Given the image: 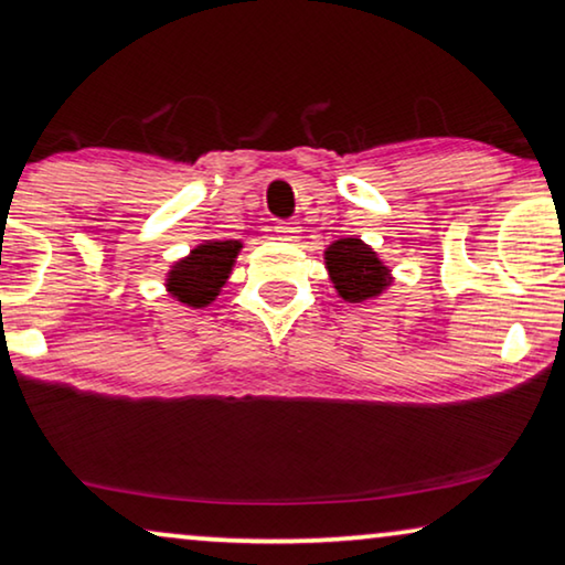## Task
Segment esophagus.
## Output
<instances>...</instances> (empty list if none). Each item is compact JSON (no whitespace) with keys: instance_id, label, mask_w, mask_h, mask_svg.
Instances as JSON below:
<instances>
[{"instance_id":"esophagus-1","label":"esophagus","mask_w":565,"mask_h":565,"mask_svg":"<svg viewBox=\"0 0 565 565\" xmlns=\"http://www.w3.org/2000/svg\"><path fill=\"white\" fill-rule=\"evenodd\" d=\"M275 231H277V238H280V242H298V238H300V226H298V223L280 221L275 226Z\"/></svg>"}]
</instances>
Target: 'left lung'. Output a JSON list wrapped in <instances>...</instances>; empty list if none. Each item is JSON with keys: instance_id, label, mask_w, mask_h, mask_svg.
Returning <instances> with one entry per match:
<instances>
[{"instance_id": "obj_1", "label": "left lung", "mask_w": 565, "mask_h": 565, "mask_svg": "<svg viewBox=\"0 0 565 565\" xmlns=\"http://www.w3.org/2000/svg\"><path fill=\"white\" fill-rule=\"evenodd\" d=\"M329 280L347 303H365L391 285V269L362 238H339L323 252Z\"/></svg>"}]
</instances>
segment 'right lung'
I'll list each match as a JSON object with an SVG mask.
<instances>
[{"mask_svg":"<svg viewBox=\"0 0 565 565\" xmlns=\"http://www.w3.org/2000/svg\"><path fill=\"white\" fill-rule=\"evenodd\" d=\"M242 242H203L188 257L177 262L167 275L169 296L190 308L211 306L226 285Z\"/></svg>","mask_w":565,"mask_h":565,"instance_id":"1","label":"right lung"}]
</instances>
